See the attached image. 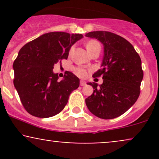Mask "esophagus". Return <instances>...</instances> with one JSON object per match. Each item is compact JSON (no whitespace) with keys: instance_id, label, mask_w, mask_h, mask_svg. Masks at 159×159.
Segmentation results:
<instances>
[{"instance_id":"1","label":"esophagus","mask_w":159,"mask_h":159,"mask_svg":"<svg viewBox=\"0 0 159 159\" xmlns=\"http://www.w3.org/2000/svg\"><path fill=\"white\" fill-rule=\"evenodd\" d=\"M80 85H81V86H85L86 85V82L84 81H80Z\"/></svg>"}]
</instances>
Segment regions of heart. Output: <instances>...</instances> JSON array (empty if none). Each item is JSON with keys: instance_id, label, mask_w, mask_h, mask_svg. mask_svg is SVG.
Returning <instances> with one entry per match:
<instances>
[{"instance_id": "1", "label": "heart", "mask_w": 159, "mask_h": 159, "mask_svg": "<svg viewBox=\"0 0 159 159\" xmlns=\"http://www.w3.org/2000/svg\"><path fill=\"white\" fill-rule=\"evenodd\" d=\"M99 45V44H98L96 41H93V40H92V41H89L88 43H87V45H86V48H89V47L93 46V45ZM72 48L71 49V52H72ZM75 73L78 76H79V77L83 78L87 75V71H86V69L84 68H83V67H78V68L75 69Z\"/></svg>"}]
</instances>
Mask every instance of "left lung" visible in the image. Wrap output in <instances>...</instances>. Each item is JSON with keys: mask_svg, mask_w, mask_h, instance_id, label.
<instances>
[{"mask_svg": "<svg viewBox=\"0 0 159 159\" xmlns=\"http://www.w3.org/2000/svg\"><path fill=\"white\" fill-rule=\"evenodd\" d=\"M87 37L96 39L104 47L101 67L93 75L102 76L99 87L89 82L94 90L85 99L89 111L102 119L120 116L135 103L143 77L141 60L133 45L122 36L107 31H93Z\"/></svg>", "mask_w": 159, "mask_h": 159, "instance_id": "obj_1", "label": "left lung"}]
</instances>
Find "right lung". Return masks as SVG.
Returning a JSON list of instances; mask_svg holds the SVG:
<instances>
[{
    "label": "right lung",
    "instance_id": "add662e5",
    "mask_svg": "<svg viewBox=\"0 0 159 159\" xmlns=\"http://www.w3.org/2000/svg\"><path fill=\"white\" fill-rule=\"evenodd\" d=\"M83 37L79 34L50 32L20 49L12 66L13 83L29 114L47 118L64 108L69 95L79 87L80 80L67 71L59 81L53 69L58 61L68 58L71 47Z\"/></svg>",
    "mask_w": 159,
    "mask_h": 159
}]
</instances>
